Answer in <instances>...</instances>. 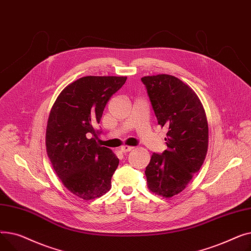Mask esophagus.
Masks as SVG:
<instances>
[{"mask_svg": "<svg viewBox=\"0 0 251 251\" xmlns=\"http://www.w3.org/2000/svg\"><path fill=\"white\" fill-rule=\"evenodd\" d=\"M134 148L133 147H129V146H123L122 148H121V151H123V152H128V151H132Z\"/></svg>", "mask_w": 251, "mask_h": 251, "instance_id": "obj_1", "label": "esophagus"}]
</instances>
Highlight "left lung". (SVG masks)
<instances>
[{
	"mask_svg": "<svg viewBox=\"0 0 251 251\" xmlns=\"http://www.w3.org/2000/svg\"><path fill=\"white\" fill-rule=\"evenodd\" d=\"M157 123L168 128L167 150L152 153L146 168L148 187L170 199L182 192L202 166L208 147V124L195 91L169 74L144 76Z\"/></svg>",
	"mask_w": 251,
	"mask_h": 251,
	"instance_id": "8db88e82",
	"label": "left lung"
}]
</instances>
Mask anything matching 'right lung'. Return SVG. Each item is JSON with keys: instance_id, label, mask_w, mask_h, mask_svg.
<instances>
[{"instance_id": "right-lung-1", "label": "right lung", "mask_w": 251, "mask_h": 251, "mask_svg": "<svg viewBox=\"0 0 251 251\" xmlns=\"http://www.w3.org/2000/svg\"><path fill=\"white\" fill-rule=\"evenodd\" d=\"M126 79L81 77L60 92L50 109L46 131L48 156L64 186L83 201L98 199L111 189L119 159L96 141V127L108 100Z\"/></svg>"}]
</instances>
